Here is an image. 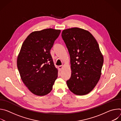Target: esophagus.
<instances>
[{
    "mask_svg": "<svg viewBox=\"0 0 121 121\" xmlns=\"http://www.w3.org/2000/svg\"><path fill=\"white\" fill-rule=\"evenodd\" d=\"M58 69H59L60 71H61V70H62V68H63V65H59V66H58Z\"/></svg>",
    "mask_w": 121,
    "mask_h": 121,
    "instance_id": "34e87169",
    "label": "esophagus"
}]
</instances>
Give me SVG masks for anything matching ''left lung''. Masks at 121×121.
<instances>
[{
    "mask_svg": "<svg viewBox=\"0 0 121 121\" xmlns=\"http://www.w3.org/2000/svg\"><path fill=\"white\" fill-rule=\"evenodd\" d=\"M62 37L70 57L71 76L66 84L76 95L90 93L98 82L103 57L99 44L88 30L78 28L65 29Z\"/></svg>",
    "mask_w": 121,
    "mask_h": 121,
    "instance_id": "obj_1",
    "label": "left lung"
}]
</instances>
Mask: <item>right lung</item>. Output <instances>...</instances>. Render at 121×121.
I'll use <instances>...</instances> for the list:
<instances>
[{"label": "right lung", "mask_w": 121, "mask_h": 121, "mask_svg": "<svg viewBox=\"0 0 121 121\" xmlns=\"http://www.w3.org/2000/svg\"><path fill=\"white\" fill-rule=\"evenodd\" d=\"M60 32L54 29L33 31L22 43L17 67L23 82L34 94L44 96L52 90L58 70L50 50Z\"/></svg>", "instance_id": "right-lung-1"}]
</instances>
